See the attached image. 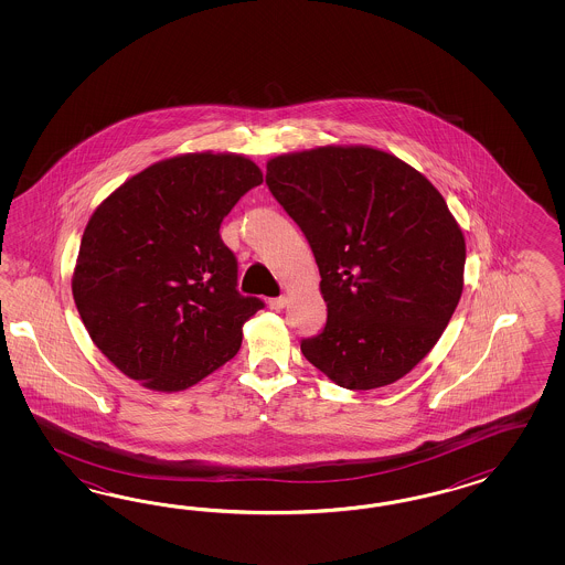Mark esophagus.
<instances>
[{
    "mask_svg": "<svg viewBox=\"0 0 565 565\" xmlns=\"http://www.w3.org/2000/svg\"><path fill=\"white\" fill-rule=\"evenodd\" d=\"M286 305H288L286 296H277V298L269 300V308H274V310H279V308L286 307Z\"/></svg>",
    "mask_w": 565,
    "mask_h": 565,
    "instance_id": "obj_1",
    "label": "esophagus"
}]
</instances>
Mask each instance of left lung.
I'll list each match as a JSON object with an SVG mask.
<instances>
[{
  "instance_id": "1",
  "label": "left lung",
  "mask_w": 565,
  "mask_h": 565,
  "mask_svg": "<svg viewBox=\"0 0 565 565\" xmlns=\"http://www.w3.org/2000/svg\"><path fill=\"white\" fill-rule=\"evenodd\" d=\"M267 186L305 232L321 274L327 323L300 343L305 359L345 390L408 375L463 290L466 242L441 192L366 145L277 154Z\"/></svg>"
}]
</instances>
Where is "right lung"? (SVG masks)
Here are the masks:
<instances>
[{
    "mask_svg": "<svg viewBox=\"0 0 565 565\" xmlns=\"http://www.w3.org/2000/svg\"><path fill=\"white\" fill-rule=\"evenodd\" d=\"M263 182L236 153H184L128 178L86 223L72 296L93 343L153 392H182L238 354L263 308L236 290L220 236L239 196Z\"/></svg>",
    "mask_w": 565,
    "mask_h": 565,
    "instance_id": "1",
    "label": "right lung"
}]
</instances>
